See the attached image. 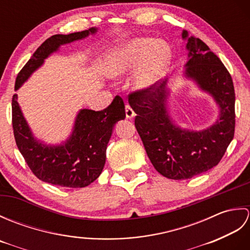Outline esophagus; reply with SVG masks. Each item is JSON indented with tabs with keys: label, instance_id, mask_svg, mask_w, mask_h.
<instances>
[{
	"label": "esophagus",
	"instance_id": "1",
	"mask_svg": "<svg viewBox=\"0 0 250 250\" xmlns=\"http://www.w3.org/2000/svg\"><path fill=\"white\" fill-rule=\"evenodd\" d=\"M125 116L128 119H132L135 116L134 110L131 108L130 105H125Z\"/></svg>",
	"mask_w": 250,
	"mask_h": 250
}]
</instances>
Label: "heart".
Returning <instances> with one entry per match:
<instances>
[{"instance_id": "1", "label": "heart", "mask_w": 250, "mask_h": 250, "mask_svg": "<svg viewBox=\"0 0 250 250\" xmlns=\"http://www.w3.org/2000/svg\"><path fill=\"white\" fill-rule=\"evenodd\" d=\"M173 59L171 46L164 40L134 37L116 46L106 59V71L111 77L134 73V86L141 91L155 88L166 75Z\"/></svg>"}]
</instances>
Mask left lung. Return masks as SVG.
<instances>
[{
  "mask_svg": "<svg viewBox=\"0 0 250 250\" xmlns=\"http://www.w3.org/2000/svg\"><path fill=\"white\" fill-rule=\"evenodd\" d=\"M186 49L188 60L184 77L208 93L219 108L218 118L208 128L184 129L169 116L167 81L148 91L129 95L135 111V128L147 156L157 171L169 179H188L216 167L234 136L235 93L231 75L220 59L204 42L189 36Z\"/></svg>",
  "mask_w": 250,
  "mask_h": 250,
  "instance_id": "1",
  "label": "left lung"
}]
</instances>
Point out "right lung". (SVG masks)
<instances>
[{"mask_svg": "<svg viewBox=\"0 0 250 250\" xmlns=\"http://www.w3.org/2000/svg\"><path fill=\"white\" fill-rule=\"evenodd\" d=\"M97 32V28H90L67 35L57 34L46 40L19 72L16 91L62 45L83 40ZM17 99L18 95L14 94L12 109L16 144L35 176L45 183L66 188H83L93 183L103 171L106 148L114 126L125 118L122 99L117 95L107 108L100 111L87 108L79 110L72 133L58 145L46 144L36 139Z\"/></svg>", "mask_w": 250, "mask_h": 250, "instance_id": "obj_1", "label": "right lung"}]
</instances>
